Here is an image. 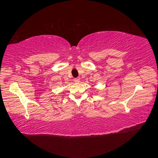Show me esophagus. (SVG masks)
<instances>
[{
    "instance_id": "obj_1",
    "label": "esophagus",
    "mask_w": 158,
    "mask_h": 158,
    "mask_svg": "<svg viewBox=\"0 0 158 158\" xmlns=\"http://www.w3.org/2000/svg\"><path fill=\"white\" fill-rule=\"evenodd\" d=\"M74 82H76V83H79L80 81V79L79 78H75L74 79Z\"/></svg>"
}]
</instances>
